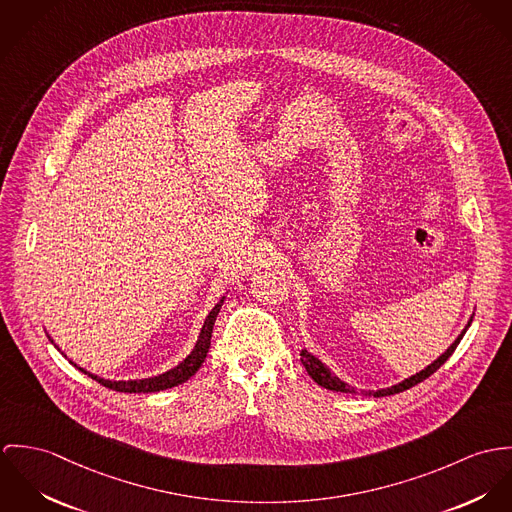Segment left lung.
Listing matches in <instances>:
<instances>
[{"mask_svg": "<svg viewBox=\"0 0 512 512\" xmlns=\"http://www.w3.org/2000/svg\"><path fill=\"white\" fill-rule=\"evenodd\" d=\"M471 322H473V316L469 318L467 326L461 330V334L455 338L454 343H452L434 363H430V365H428L426 369H422L420 373H416V375H412V377L400 381V383L393 385V387H387V389H379V391H361V395H365V397H389V395H397V393H402V391H406V389H410V387L422 383L424 379H428L432 373H436V371L450 359V355L454 353L457 343L465 336V332H467V328L471 326ZM300 361H302L304 369L308 371V375L314 379V383H318L320 387H324V389H328V391H336V393H349V395H357V393H359L355 387H349L347 383L340 381V379H338L316 355H312L308 349H302V351H300Z\"/></svg>", "mask_w": 512, "mask_h": 512, "instance_id": "8db88e82", "label": "left lung"}]
</instances>
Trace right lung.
<instances>
[{"label": "right lung", "instance_id": "obj_1", "mask_svg": "<svg viewBox=\"0 0 512 512\" xmlns=\"http://www.w3.org/2000/svg\"><path fill=\"white\" fill-rule=\"evenodd\" d=\"M224 300H226V296H222L220 302H218V304L212 308V312L206 316L204 326H202L200 336H198V341H196L194 349L186 355V359H182L176 367H172V369H169V371L163 373V375L149 377V379H133V381H110V379H102V377H98V375H92L90 371L78 367V365L72 363V361H70V363H72L74 367H78V371H82L84 375L92 377V379L98 381L100 385H104V387H108V389H112V391H117V393H159V391H167V389H172V387H178V385L186 383V381L202 367V363H204V359H206V355H208V349H210L214 322H216V318H218V314H220V308H222ZM49 340H51V336H49ZM53 343H55V341H53ZM55 347H58V345H55Z\"/></svg>", "mask_w": 512, "mask_h": 512}]
</instances>
